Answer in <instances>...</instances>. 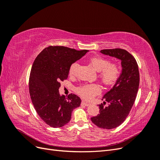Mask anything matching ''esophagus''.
<instances>
[{
  "mask_svg": "<svg viewBox=\"0 0 160 160\" xmlns=\"http://www.w3.org/2000/svg\"><path fill=\"white\" fill-rule=\"evenodd\" d=\"M81 103L83 104V105H85V106L89 105V103L88 102H86V101H81Z\"/></svg>",
  "mask_w": 160,
  "mask_h": 160,
  "instance_id": "1",
  "label": "esophagus"
}]
</instances>
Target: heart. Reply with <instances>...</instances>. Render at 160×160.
Masks as SVG:
<instances>
[{
    "label": "heart",
    "mask_w": 160,
    "mask_h": 160,
    "mask_svg": "<svg viewBox=\"0 0 160 160\" xmlns=\"http://www.w3.org/2000/svg\"><path fill=\"white\" fill-rule=\"evenodd\" d=\"M89 63L94 69L99 72V77L106 85H111L117 81L121 74V68L117 63H110V61L104 57L94 56L91 57ZM77 62H73L70 67L69 72L73 75L78 67ZM78 93L86 99H91L101 92L100 87L96 84H86L81 86L77 89Z\"/></svg>",
    "instance_id": "b5f03b06"
}]
</instances>
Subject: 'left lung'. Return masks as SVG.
Segmentation results:
<instances>
[{"mask_svg": "<svg viewBox=\"0 0 160 160\" xmlns=\"http://www.w3.org/2000/svg\"><path fill=\"white\" fill-rule=\"evenodd\" d=\"M100 52L122 61L119 77L112 89L103 97L105 101L99 105V113L91 118L98 127L111 129L124 122L133 107L139 85V69L135 58L124 49H103ZM105 103L108 105L105 106Z\"/></svg>", "mask_w": 160, "mask_h": 160, "instance_id": "obj_1", "label": "left lung"}]
</instances>
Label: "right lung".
Listing matches in <instances>:
<instances>
[{"mask_svg": "<svg viewBox=\"0 0 160 160\" xmlns=\"http://www.w3.org/2000/svg\"><path fill=\"white\" fill-rule=\"evenodd\" d=\"M89 51H77L62 46H49L34 61L29 77L32 103L42 121L52 128L68 123L71 113L81 100L75 94L61 95L60 82L68 78L70 66Z\"/></svg>", "mask_w": 160, "mask_h": 160, "instance_id": "1", "label": "right lung"}]
</instances>
